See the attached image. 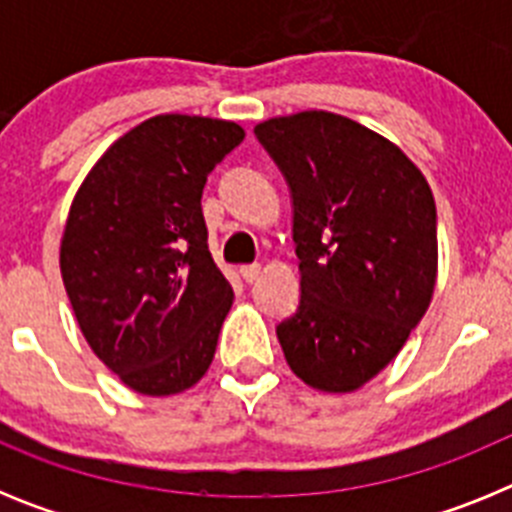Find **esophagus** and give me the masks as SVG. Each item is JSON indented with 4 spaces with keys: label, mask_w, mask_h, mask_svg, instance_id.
Here are the masks:
<instances>
[{
    "label": "esophagus",
    "mask_w": 512,
    "mask_h": 512,
    "mask_svg": "<svg viewBox=\"0 0 512 512\" xmlns=\"http://www.w3.org/2000/svg\"><path fill=\"white\" fill-rule=\"evenodd\" d=\"M241 277L246 279L248 284L256 282V279L261 277V266L259 264H248V266H241Z\"/></svg>",
    "instance_id": "1"
}]
</instances>
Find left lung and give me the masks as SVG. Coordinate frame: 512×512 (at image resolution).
I'll list each match as a JSON object with an SVG mask.
<instances>
[{"mask_svg": "<svg viewBox=\"0 0 512 512\" xmlns=\"http://www.w3.org/2000/svg\"><path fill=\"white\" fill-rule=\"evenodd\" d=\"M292 192L300 307L277 325L289 369L346 395L390 364L438 274L433 192L400 148L325 110L253 128Z\"/></svg>", "mask_w": 512, "mask_h": 512, "instance_id": "left-lung-1", "label": "left lung"}]
</instances>
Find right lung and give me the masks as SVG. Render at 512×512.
<instances>
[{
  "label": "right lung",
  "mask_w": 512,
  "mask_h": 512,
  "mask_svg": "<svg viewBox=\"0 0 512 512\" xmlns=\"http://www.w3.org/2000/svg\"><path fill=\"white\" fill-rule=\"evenodd\" d=\"M246 130L156 115L117 138L81 182L61 235L76 323L130 390L169 397L200 382L233 305L207 251L202 189Z\"/></svg>",
  "instance_id": "1"
}]
</instances>
